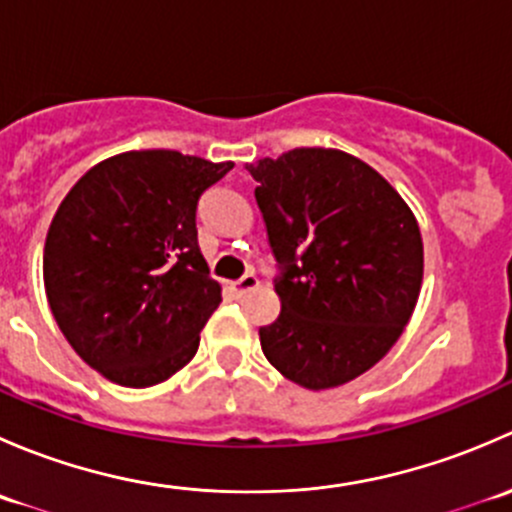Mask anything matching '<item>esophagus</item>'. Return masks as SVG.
<instances>
[{"mask_svg":"<svg viewBox=\"0 0 512 512\" xmlns=\"http://www.w3.org/2000/svg\"><path fill=\"white\" fill-rule=\"evenodd\" d=\"M257 285H260V282H257V277L252 275V272H247L245 277H240V280L237 282H232V289H235L237 294H245V292H252V289H255Z\"/></svg>","mask_w":512,"mask_h":512,"instance_id":"obj_1","label":"esophagus"}]
</instances>
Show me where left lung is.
<instances>
[{
  "label": "left lung",
  "mask_w": 512,
  "mask_h": 512,
  "mask_svg": "<svg viewBox=\"0 0 512 512\" xmlns=\"http://www.w3.org/2000/svg\"><path fill=\"white\" fill-rule=\"evenodd\" d=\"M245 168L282 270V309L260 327L262 352L304 389L347 384L384 359L414 314V213L389 180L337 148H294Z\"/></svg>",
  "instance_id": "obj_1"
}]
</instances>
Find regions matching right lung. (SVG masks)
<instances>
[{
    "instance_id": "obj_1",
    "label": "right lung",
    "mask_w": 512,
    "mask_h": 512,
    "mask_svg": "<svg viewBox=\"0 0 512 512\" xmlns=\"http://www.w3.org/2000/svg\"><path fill=\"white\" fill-rule=\"evenodd\" d=\"M232 165L118 153L61 200L44 245L46 299L66 342L113 384L156 386L198 352L223 289L200 255L195 213Z\"/></svg>"
}]
</instances>
